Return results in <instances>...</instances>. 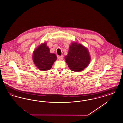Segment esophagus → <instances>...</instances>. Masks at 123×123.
Masks as SVG:
<instances>
[{"instance_id": "obj_1", "label": "esophagus", "mask_w": 123, "mask_h": 123, "mask_svg": "<svg viewBox=\"0 0 123 123\" xmlns=\"http://www.w3.org/2000/svg\"><path fill=\"white\" fill-rule=\"evenodd\" d=\"M58 59L60 60L63 59V56H59L58 57Z\"/></svg>"}]
</instances>
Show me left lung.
Instances as JSON below:
<instances>
[{"instance_id":"left-lung-1","label":"left lung","mask_w":123,"mask_h":123,"mask_svg":"<svg viewBox=\"0 0 123 123\" xmlns=\"http://www.w3.org/2000/svg\"><path fill=\"white\" fill-rule=\"evenodd\" d=\"M64 59L71 70L79 72L88 66L91 58L88 48L74 42L70 46L68 53Z\"/></svg>"}]
</instances>
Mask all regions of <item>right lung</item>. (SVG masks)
<instances>
[{"label": "right lung", "instance_id": "1", "mask_svg": "<svg viewBox=\"0 0 123 123\" xmlns=\"http://www.w3.org/2000/svg\"><path fill=\"white\" fill-rule=\"evenodd\" d=\"M57 59L55 54L50 52L47 43H43L34 50L33 60L36 67L41 71L50 70Z\"/></svg>", "mask_w": 123, "mask_h": 123}]
</instances>
